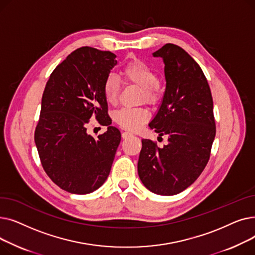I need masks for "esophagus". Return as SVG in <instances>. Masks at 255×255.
Segmentation results:
<instances>
[{
	"label": "esophagus",
	"mask_w": 255,
	"mask_h": 255,
	"mask_svg": "<svg viewBox=\"0 0 255 255\" xmlns=\"http://www.w3.org/2000/svg\"><path fill=\"white\" fill-rule=\"evenodd\" d=\"M133 134L131 132H128V131H125V132H123L122 133V137L123 138H127V137H130V136H132Z\"/></svg>",
	"instance_id": "esophagus-1"
}]
</instances>
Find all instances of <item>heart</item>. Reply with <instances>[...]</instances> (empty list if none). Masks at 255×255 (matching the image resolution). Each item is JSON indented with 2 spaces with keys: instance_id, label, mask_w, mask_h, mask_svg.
Returning a JSON list of instances; mask_svg holds the SVG:
<instances>
[{
  "instance_id": "1",
  "label": "heart",
  "mask_w": 255,
  "mask_h": 255,
  "mask_svg": "<svg viewBox=\"0 0 255 255\" xmlns=\"http://www.w3.org/2000/svg\"><path fill=\"white\" fill-rule=\"evenodd\" d=\"M125 79L129 83L141 88L142 99L149 103H157L161 98V87L158 83V74L152 66L140 60L128 62L122 71ZM103 94L106 102L115 105L118 102L120 94V84L116 76L110 75L105 79ZM149 119V113L143 109H130L123 107L115 116V122L122 128L135 131L138 130Z\"/></svg>"
}]
</instances>
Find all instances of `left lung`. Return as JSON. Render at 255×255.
I'll list each match as a JSON object with an SVG mask.
<instances>
[{
    "instance_id": "1",
    "label": "left lung",
    "mask_w": 255,
    "mask_h": 255,
    "mask_svg": "<svg viewBox=\"0 0 255 255\" xmlns=\"http://www.w3.org/2000/svg\"><path fill=\"white\" fill-rule=\"evenodd\" d=\"M164 61L166 89L150 123L168 143L142 139L137 170L142 184L159 195H175L193 184L209 162L216 134L213 98L199 65L183 48L167 43L154 52Z\"/></svg>"
}]
</instances>
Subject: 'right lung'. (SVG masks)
Returning <instances> with one entry per match:
<instances>
[{
  "mask_svg": "<svg viewBox=\"0 0 255 255\" xmlns=\"http://www.w3.org/2000/svg\"><path fill=\"white\" fill-rule=\"evenodd\" d=\"M115 58L111 51L77 48L51 72L43 92L35 143L46 175L70 193H91L103 185L121 141L103 94ZM91 117L108 126L97 140L86 133Z\"/></svg>",
  "mask_w": 255,
  "mask_h": 255,
  "instance_id": "obj_1",
  "label": "right lung"
}]
</instances>
